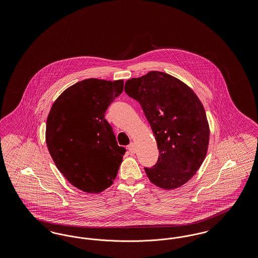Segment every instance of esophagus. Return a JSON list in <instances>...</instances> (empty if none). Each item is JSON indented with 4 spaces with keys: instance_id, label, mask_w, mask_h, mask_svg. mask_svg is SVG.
Here are the masks:
<instances>
[{
    "instance_id": "obj_1",
    "label": "esophagus",
    "mask_w": 258,
    "mask_h": 258,
    "mask_svg": "<svg viewBox=\"0 0 258 258\" xmlns=\"http://www.w3.org/2000/svg\"><path fill=\"white\" fill-rule=\"evenodd\" d=\"M127 150L131 154H135V145L134 143H131L128 146H127Z\"/></svg>"
}]
</instances>
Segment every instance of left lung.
<instances>
[{"label":"left lung","mask_w":258,"mask_h":258,"mask_svg":"<svg viewBox=\"0 0 258 258\" xmlns=\"http://www.w3.org/2000/svg\"><path fill=\"white\" fill-rule=\"evenodd\" d=\"M124 92L140 103L157 140L158 161L144 167L149 180L164 189L185 184L208 149L210 132L201 101L182 81L160 72L127 80Z\"/></svg>","instance_id":"obj_1"}]
</instances>
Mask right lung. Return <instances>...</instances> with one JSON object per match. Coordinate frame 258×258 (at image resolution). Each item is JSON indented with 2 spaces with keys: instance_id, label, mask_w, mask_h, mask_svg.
Returning a JSON list of instances; mask_svg holds the SVG:
<instances>
[{
  "instance_id": "add662e5",
  "label": "right lung",
  "mask_w": 258,
  "mask_h": 258,
  "mask_svg": "<svg viewBox=\"0 0 258 258\" xmlns=\"http://www.w3.org/2000/svg\"><path fill=\"white\" fill-rule=\"evenodd\" d=\"M123 80L85 79L63 91L46 122V145L64 178L88 194L113 184L125 149L104 114L123 92Z\"/></svg>"
}]
</instances>
